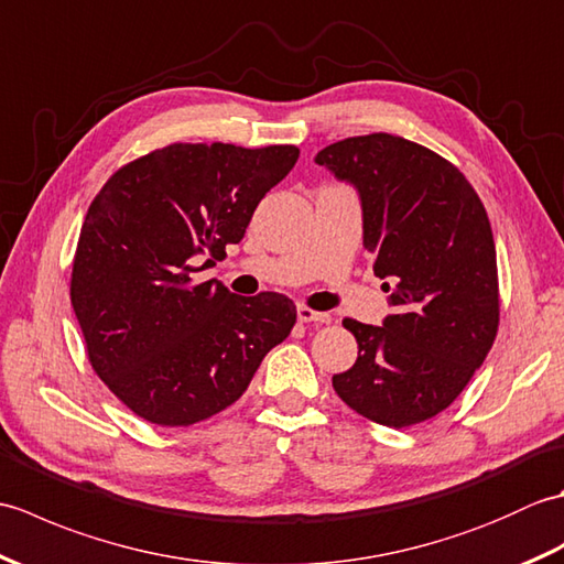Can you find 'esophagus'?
I'll return each instance as SVG.
<instances>
[{"instance_id": "34e87169", "label": "esophagus", "mask_w": 564, "mask_h": 564, "mask_svg": "<svg viewBox=\"0 0 564 564\" xmlns=\"http://www.w3.org/2000/svg\"><path fill=\"white\" fill-rule=\"evenodd\" d=\"M297 319L305 322V325H329L332 315L329 313H317V310L301 303V305H297Z\"/></svg>"}]
</instances>
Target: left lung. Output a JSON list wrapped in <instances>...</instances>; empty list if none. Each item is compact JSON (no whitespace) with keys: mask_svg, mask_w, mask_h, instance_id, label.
Here are the masks:
<instances>
[{"mask_svg":"<svg viewBox=\"0 0 564 564\" xmlns=\"http://www.w3.org/2000/svg\"><path fill=\"white\" fill-rule=\"evenodd\" d=\"M317 164L356 184L364 245L390 279L394 313L373 327L346 317L356 364L332 378L339 398L370 422L422 424L458 398L499 329L492 227L463 172L419 142L370 133L319 150Z\"/></svg>","mask_w":564,"mask_h":564,"instance_id":"left-lung-1","label":"left lung"}]
</instances>
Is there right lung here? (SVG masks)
Returning a JSON list of instances; mask_svg holds the SVG:
<instances>
[{"mask_svg":"<svg viewBox=\"0 0 564 564\" xmlns=\"http://www.w3.org/2000/svg\"><path fill=\"white\" fill-rule=\"evenodd\" d=\"M297 158L295 145L172 142L123 164L94 196L72 259V307L94 373L145 422L191 426L223 412L291 334V297L235 295L194 273L227 257Z\"/></svg>","mask_w":564,"mask_h":564,"instance_id":"obj_1","label":"right lung"}]
</instances>
